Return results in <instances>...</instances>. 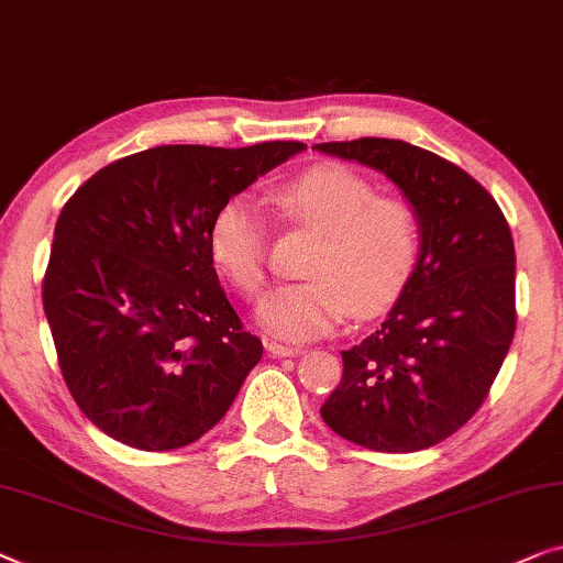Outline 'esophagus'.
<instances>
[{
    "label": "esophagus",
    "mask_w": 563,
    "mask_h": 563,
    "mask_svg": "<svg viewBox=\"0 0 563 563\" xmlns=\"http://www.w3.org/2000/svg\"><path fill=\"white\" fill-rule=\"evenodd\" d=\"M266 350L274 357H291L301 353L299 345H287V342H276V340H266Z\"/></svg>",
    "instance_id": "esophagus-1"
}]
</instances>
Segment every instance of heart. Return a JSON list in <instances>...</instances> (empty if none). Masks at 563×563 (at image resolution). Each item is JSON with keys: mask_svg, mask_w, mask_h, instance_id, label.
Wrapping results in <instances>:
<instances>
[{"mask_svg": "<svg viewBox=\"0 0 563 563\" xmlns=\"http://www.w3.org/2000/svg\"><path fill=\"white\" fill-rule=\"evenodd\" d=\"M291 223L322 233L309 258V282L289 284L264 299L258 320L274 335L312 340L347 312L376 317L404 295L419 264V216L401 198H383L368 177L342 165H317L272 192ZM213 262L243 297L254 299L268 279V225L256 202L231 198L208 228Z\"/></svg>", "mask_w": 563, "mask_h": 563, "instance_id": "obj_1", "label": "heart"}]
</instances>
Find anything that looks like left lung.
<instances>
[{"instance_id":"1","label":"left lung","mask_w":563,"mask_h":563,"mask_svg":"<svg viewBox=\"0 0 563 563\" xmlns=\"http://www.w3.org/2000/svg\"><path fill=\"white\" fill-rule=\"evenodd\" d=\"M394 180L419 216L411 282L373 335L342 350L322 419L373 452H419L464 427L516 335V246L490 192L462 167L401 140L314 144Z\"/></svg>"}]
</instances>
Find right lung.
Wrapping results in <instances>:
<instances>
[{
	"instance_id": "add662e5",
	"label": "right lung",
	"mask_w": 563,
	"mask_h": 563,
	"mask_svg": "<svg viewBox=\"0 0 563 563\" xmlns=\"http://www.w3.org/2000/svg\"><path fill=\"white\" fill-rule=\"evenodd\" d=\"M301 142L165 144L99 169L55 223L43 307L80 411L121 444L180 450L231 409L262 340L218 282L216 210Z\"/></svg>"
}]
</instances>
